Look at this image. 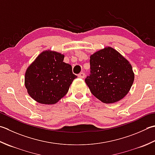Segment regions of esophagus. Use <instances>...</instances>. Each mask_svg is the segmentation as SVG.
<instances>
[{
	"mask_svg": "<svg viewBox=\"0 0 155 155\" xmlns=\"http://www.w3.org/2000/svg\"><path fill=\"white\" fill-rule=\"evenodd\" d=\"M78 77L81 78H84V77H85V74H84V72H81L80 74H78Z\"/></svg>",
	"mask_w": 155,
	"mask_h": 155,
	"instance_id": "34e87169",
	"label": "esophagus"
}]
</instances>
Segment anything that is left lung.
<instances>
[{
	"label": "left lung",
	"mask_w": 155,
	"mask_h": 155,
	"mask_svg": "<svg viewBox=\"0 0 155 155\" xmlns=\"http://www.w3.org/2000/svg\"><path fill=\"white\" fill-rule=\"evenodd\" d=\"M90 74L85 83L95 97L105 104L123 99L131 88L134 73L130 62L111 47L90 56Z\"/></svg>",
	"instance_id": "8db88e82"
}]
</instances>
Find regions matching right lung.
<instances>
[{
    "instance_id": "obj_1",
    "label": "right lung",
    "mask_w": 155,
    "mask_h": 155,
    "mask_svg": "<svg viewBox=\"0 0 155 155\" xmlns=\"http://www.w3.org/2000/svg\"><path fill=\"white\" fill-rule=\"evenodd\" d=\"M64 55L45 50L27 68L25 86L33 99L42 104H55L68 93L77 77L72 66L63 62Z\"/></svg>"
}]
</instances>
